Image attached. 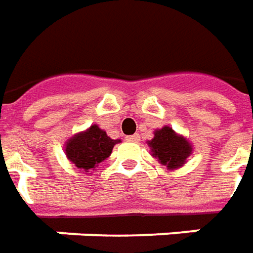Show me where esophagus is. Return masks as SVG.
I'll return each instance as SVG.
<instances>
[{"instance_id": "obj_1", "label": "esophagus", "mask_w": 253, "mask_h": 253, "mask_svg": "<svg viewBox=\"0 0 253 253\" xmlns=\"http://www.w3.org/2000/svg\"><path fill=\"white\" fill-rule=\"evenodd\" d=\"M127 141H131V143H138L140 141V134H133V135H127L126 137Z\"/></svg>"}]
</instances>
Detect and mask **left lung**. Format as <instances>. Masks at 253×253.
<instances>
[{"label":"left lung","instance_id":"8db88e82","mask_svg":"<svg viewBox=\"0 0 253 253\" xmlns=\"http://www.w3.org/2000/svg\"><path fill=\"white\" fill-rule=\"evenodd\" d=\"M153 157L168 169H176L186 162L192 154V144L183 135L176 134L172 127L164 126L154 131V138L148 141Z\"/></svg>","mask_w":253,"mask_h":253}]
</instances>
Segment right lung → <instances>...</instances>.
<instances>
[{
	"mask_svg": "<svg viewBox=\"0 0 253 253\" xmlns=\"http://www.w3.org/2000/svg\"><path fill=\"white\" fill-rule=\"evenodd\" d=\"M118 143L120 140H112L106 131L93 125L67 141L66 155L78 169L88 172L96 168L99 162L105 161Z\"/></svg>",
	"mask_w": 253,
	"mask_h": 253,
	"instance_id": "1",
	"label": "right lung"
}]
</instances>
